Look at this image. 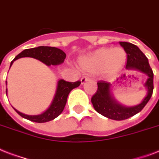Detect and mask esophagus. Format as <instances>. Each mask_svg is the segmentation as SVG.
Here are the masks:
<instances>
[{"label": "esophagus", "mask_w": 159, "mask_h": 159, "mask_svg": "<svg viewBox=\"0 0 159 159\" xmlns=\"http://www.w3.org/2000/svg\"><path fill=\"white\" fill-rule=\"evenodd\" d=\"M89 80V79L88 77H85V76H84V77H82V78H81V80H80L81 84H84V82H86V81H88Z\"/></svg>", "instance_id": "34e87169"}]
</instances>
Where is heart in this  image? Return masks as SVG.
Listing matches in <instances>:
<instances>
[{
	"label": "heart",
	"instance_id": "b5f03b06",
	"mask_svg": "<svg viewBox=\"0 0 159 159\" xmlns=\"http://www.w3.org/2000/svg\"><path fill=\"white\" fill-rule=\"evenodd\" d=\"M127 60V54L121 47L102 48L80 61L81 69L89 73L114 74L119 72Z\"/></svg>",
	"mask_w": 159,
	"mask_h": 159
}]
</instances>
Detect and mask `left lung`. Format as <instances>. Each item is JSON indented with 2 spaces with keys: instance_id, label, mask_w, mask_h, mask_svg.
I'll use <instances>...</instances> for the list:
<instances>
[{
  "instance_id": "1",
  "label": "left lung",
  "mask_w": 159,
  "mask_h": 159,
  "mask_svg": "<svg viewBox=\"0 0 159 159\" xmlns=\"http://www.w3.org/2000/svg\"><path fill=\"white\" fill-rule=\"evenodd\" d=\"M127 53V70H135L146 74L148 79L144 86L147 88V95L138 105L126 107L119 104L112 96L110 84L104 80L98 81L97 92L91 98L93 108L103 116L114 120H124L139 113L149 101L153 90V72L148 64V58L139 48L129 42H119Z\"/></svg>"
}]
</instances>
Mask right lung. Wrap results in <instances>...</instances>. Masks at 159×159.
I'll return each mask as SVG.
<instances>
[{"label":"right lung","instance_id":"right-lung-1","mask_svg":"<svg viewBox=\"0 0 159 159\" xmlns=\"http://www.w3.org/2000/svg\"><path fill=\"white\" fill-rule=\"evenodd\" d=\"M22 57L34 58L45 64L47 66H58V65L62 64L66 59V53L60 49L50 47V46H39V47L31 48V49H26L15 57L14 60L11 63L10 68L15 60ZM80 81L68 82L64 80H60L57 83V88H56L55 97L53 99L52 103L50 107L42 114H38V115H27V114H22L20 112L17 111L16 109L15 110L17 112V114H20L25 119L35 122V123H45V122L53 120L55 118H57L65 109L70 92L73 89L80 86Z\"/></svg>","mask_w":159,"mask_h":159}]
</instances>
